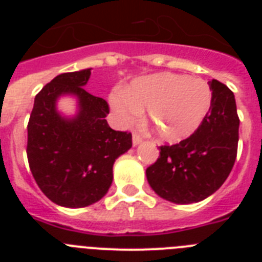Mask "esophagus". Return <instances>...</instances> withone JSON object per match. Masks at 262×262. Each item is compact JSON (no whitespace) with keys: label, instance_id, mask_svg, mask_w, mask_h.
Returning <instances> with one entry per match:
<instances>
[{"label":"esophagus","instance_id":"esophagus-1","mask_svg":"<svg viewBox=\"0 0 262 262\" xmlns=\"http://www.w3.org/2000/svg\"><path fill=\"white\" fill-rule=\"evenodd\" d=\"M142 140H143V138H142V135H140V134L134 133V135H133V143H134V145H138L139 143H142Z\"/></svg>","mask_w":262,"mask_h":262}]
</instances>
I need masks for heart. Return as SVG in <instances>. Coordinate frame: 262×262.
<instances>
[{
  "label": "heart",
  "instance_id": "b5f03b06",
  "mask_svg": "<svg viewBox=\"0 0 262 262\" xmlns=\"http://www.w3.org/2000/svg\"><path fill=\"white\" fill-rule=\"evenodd\" d=\"M211 102L207 82L189 76L160 73L135 81L127 93L111 97L120 119L131 122L148 107V115L159 138L174 142L200 126Z\"/></svg>",
  "mask_w": 262,
  "mask_h": 262
}]
</instances>
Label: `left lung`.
I'll list each match as a JSON object with an SVG mask.
<instances>
[{"mask_svg":"<svg viewBox=\"0 0 262 262\" xmlns=\"http://www.w3.org/2000/svg\"><path fill=\"white\" fill-rule=\"evenodd\" d=\"M211 105L198 128L177 144L160 145L159 159L145 170L157 195L174 203H194L219 189L235 164L239 115L235 96L211 80Z\"/></svg>","mask_w":262,"mask_h":262,"instance_id":"left-lung-1","label":"left lung"}]
</instances>
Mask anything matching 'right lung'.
I'll return each instance as SVG.
<instances>
[{
    "label": "right lung",
    "instance_id": "right-lung-1",
    "mask_svg": "<svg viewBox=\"0 0 262 262\" xmlns=\"http://www.w3.org/2000/svg\"><path fill=\"white\" fill-rule=\"evenodd\" d=\"M90 69L56 76L36 94L27 124V160L48 200L64 207H86L107 193L117 157L133 147L128 131H115L105 119L103 98L84 89ZM75 94L80 113L64 120L54 108L57 97Z\"/></svg>",
    "mask_w": 262,
    "mask_h": 262
}]
</instances>
